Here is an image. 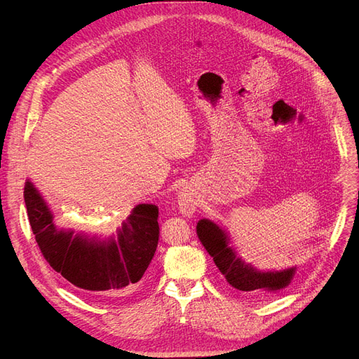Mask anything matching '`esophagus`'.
I'll return each mask as SVG.
<instances>
[{
  "mask_svg": "<svg viewBox=\"0 0 359 359\" xmlns=\"http://www.w3.org/2000/svg\"><path fill=\"white\" fill-rule=\"evenodd\" d=\"M178 205L180 210L185 215H191L196 210V200L194 196L187 191V189H182V191L178 194Z\"/></svg>",
  "mask_w": 359,
  "mask_h": 359,
  "instance_id": "1",
  "label": "esophagus"
}]
</instances>
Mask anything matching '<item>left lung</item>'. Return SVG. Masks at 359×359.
<instances>
[{
	"mask_svg": "<svg viewBox=\"0 0 359 359\" xmlns=\"http://www.w3.org/2000/svg\"><path fill=\"white\" fill-rule=\"evenodd\" d=\"M197 235L210 257H213L226 281L236 290L250 292L252 296L265 297L268 294L284 290L296 272V268L262 272L245 264L238 257L236 250L230 246L227 231L208 219H201L197 223Z\"/></svg>",
	"mask_w": 359,
	"mask_h": 359,
	"instance_id": "8db88e82",
	"label": "left lung"
}]
</instances>
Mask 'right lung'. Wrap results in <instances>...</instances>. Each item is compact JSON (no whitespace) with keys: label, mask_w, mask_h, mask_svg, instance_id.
<instances>
[{"label":"right lung","mask_w":359,"mask_h":359,"mask_svg":"<svg viewBox=\"0 0 359 359\" xmlns=\"http://www.w3.org/2000/svg\"><path fill=\"white\" fill-rule=\"evenodd\" d=\"M25 203L41 255L63 278L97 297L128 292L149 266L159 239L158 207L139 204L117 230L100 239L59 230L45 200L27 181Z\"/></svg>","instance_id":"right-lung-1"}]
</instances>
